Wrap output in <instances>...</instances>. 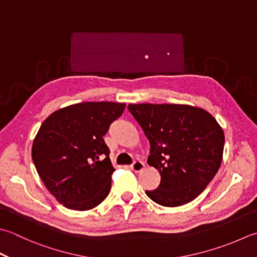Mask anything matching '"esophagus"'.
<instances>
[{
	"instance_id": "1",
	"label": "esophagus",
	"mask_w": 257,
	"mask_h": 257,
	"mask_svg": "<svg viewBox=\"0 0 257 257\" xmlns=\"http://www.w3.org/2000/svg\"><path fill=\"white\" fill-rule=\"evenodd\" d=\"M132 169L135 173L143 172V170L145 169V163L140 162V160H136V162H134V164L132 165Z\"/></svg>"
}]
</instances>
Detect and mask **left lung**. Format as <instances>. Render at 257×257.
Masks as SVG:
<instances>
[{"label": "left lung", "mask_w": 257, "mask_h": 257, "mask_svg": "<svg viewBox=\"0 0 257 257\" xmlns=\"http://www.w3.org/2000/svg\"><path fill=\"white\" fill-rule=\"evenodd\" d=\"M150 143L148 165L162 176L148 197L166 207L192 202L218 172L225 136L206 110L188 104H129Z\"/></svg>", "instance_id": "left-lung-1"}]
</instances>
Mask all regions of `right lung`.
Returning a JSON list of instances; mask_svg holds the SVG:
<instances>
[{
    "instance_id": "obj_1",
    "label": "right lung",
    "mask_w": 257,
    "mask_h": 257,
    "mask_svg": "<svg viewBox=\"0 0 257 257\" xmlns=\"http://www.w3.org/2000/svg\"><path fill=\"white\" fill-rule=\"evenodd\" d=\"M124 103L81 102L44 120L32 145L43 184L69 209H92L107 197L114 168L103 136L122 114Z\"/></svg>"
}]
</instances>
